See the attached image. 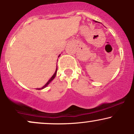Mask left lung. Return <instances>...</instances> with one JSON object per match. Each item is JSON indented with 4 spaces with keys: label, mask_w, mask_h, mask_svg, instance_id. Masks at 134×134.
Listing matches in <instances>:
<instances>
[{
    "label": "left lung",
    "mask_w": 134,
    "mask_h": 134,
    "mask_svg": "<svg viewBox=\"0 0 134 134\" xmlns=\"http://www.w3.org/2000/svg\"><path fill=\"white\" fill-rule=\"evenodd\" d=\"M95 22H97V21H95Z\"/></svg>",
    "instance_id": "8db88e82"
}]
</instances>
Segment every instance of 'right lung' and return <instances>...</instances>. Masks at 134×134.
I'll return each instance as SVG.
<instances>
[{
  "mask_svg": "<svg viewBox=\"0 0 134 134\" xmlns=\"http://www.w3.org/2000/svg\"><path fill=\"white\" fill-rule=\"evenodd\" d=\"M60 55H59V56H58V57H60ZM57 68L56 69V70H55V72L54 74H53V76H52V77L51 78H50V79H49V81H48V82H47V83H46V84H45V85L43 86L42 87H41V88H39V89H38V90H42V89H44V87H47V86L48 85V84H50V83L52 81H53V79H54V78L55 77V76H56V74H57Z\"/></svg>",
  "mask_w": 134,
  "mask_h": 134,
  "instance_id": "1",
  "label": "right lung"
}]
</instances>
